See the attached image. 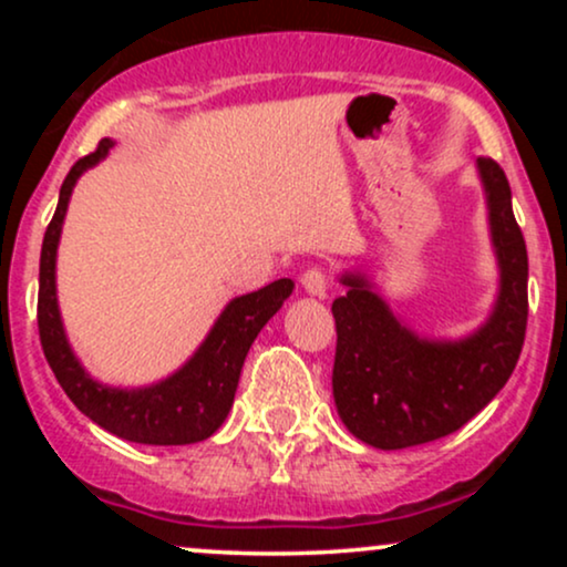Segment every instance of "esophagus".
<instances>
[{"label": "esophagus", "instance_id": "esophagus-1", "mask_svg": "<svg viewBox=\"0 0 567 567\" xmlns=\"http://www.w3.org/2000/svg\"><path fill=\"white\" fill-rule=\"evenodd\" d=\"M301 288L309 292V296L324 298L328 296V275L322 269H309L301 275Z\"/></svg>", "mask_w": 567, "mask_h": 567}]
</instances>
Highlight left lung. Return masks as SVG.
I'll return each instance as SVG.
<instances>
[{"label":"left lung","mask_w":567,"mask_h":567,"mask_svg":"<svg viewBox=\"0 0 567 567\" xmlns=\"http://www.w3.org/2000/svg\"><path fill=\"white\" fill-rule=\"evenodd\" d=\"M498 292L487 320L464 338H426L389 309L362 271H343L333 301V396L343 426L381 451L453 434L509 381L528 324V250L498 162L480 157Z\"/></svg>","instance_id":"8db88e82"}]
</instances>
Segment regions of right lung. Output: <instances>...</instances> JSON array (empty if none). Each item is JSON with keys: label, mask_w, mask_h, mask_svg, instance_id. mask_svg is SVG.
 Listing matches in <instances>:
<instances>
[{"label": "right lung", "mask_w": 567, "mask_h": 567, "mask_svg": "<svg viewBox=\"0 0 567 567\" xmlns=\"http://www.w3.org/2000/svg\"><path fill=\"white\" fill-rule=\"evenodd\" d=\"M112 146V138H103L93 154L71 167L61 186L55 216L44 231L42 258H39V341L63 392L97 426L141 445H192L210 437L226 421L247 351L264 324L282 309L296 285L292 279H275L261 290L231 298L199 349L173 375L152 386L122 389L95 381L74 354L63 330L61 309H58L55 258L76 181L97 162L106 159Z\"/></svg>", "instance_id": "1"}]
</instances>
